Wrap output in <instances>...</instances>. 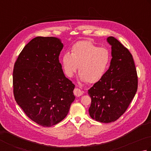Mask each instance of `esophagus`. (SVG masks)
<instances>
[{
    "mask_svg": "<svg viewBox=\"0 0 151 151\" xmlns=\"http://www.w3.org/2000/svg\"><path fill=\"white\" fill-rule=\"evenodd\" d=\"M73 92H74V94H75L76 96H77V97L81 96L83 95V92H82L79 88H75Z\"/></svg>",
    "mask_w": 151,
    "mask_h": 151,
    "instance_id": "obj_1",
    "label": "esophagus"
}]
</instances>
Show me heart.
I'll return each instance as SVG.
<instances>
[{"mask_svg": "<svg viewBox=\"0 0 151 151\" xmlns=\"http://www.w3.org/2000/svg\"><path fill=\"white\" fill-rule=\"evenodd\" d=\"M110 61V54L105 48L98 47L89 41L75 43L70 54L62 57V65L68 77L73 76L78 67L79 78L83 82L94 84L100 81L105 74Z\"/></svg>", "mask_w": 151, "mask_h": 151, "instance_id": "b5f03b06", "label": "heart"}]
</instances>
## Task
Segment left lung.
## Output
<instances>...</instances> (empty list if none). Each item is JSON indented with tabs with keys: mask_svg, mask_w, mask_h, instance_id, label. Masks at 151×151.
<instances>
[{
	"mask_svg": "<svg viewBox=\"0 0 151 151\" xmlns=\"http://www.w3.org/2000/svg\"><path fill=\"white\" fill-rule=\"evenodd\" d=\"M111 45L110 66L102 78L88 90L90 117L101 123L116 121L127 110L137 90L138 77L129 51L116 38H107Z\"/></svg>",
	"mask_w": 151,
	"mask_h": 151,
	"instance_id": "obj_1",
	"label": "left lung"
}]
</instances>
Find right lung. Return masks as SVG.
<instances>
[{
	"instance_id": "add662e5",
	"label": "right lung",
	"mask_w": 151,
	"mask_h": 151,
	"mask_svg": "<svg viewBox=\"0 0 151 151\" xmlns=\"http://www.w3.org/2000/svg\"><path fill=\"white\" fill-rule=\"evenodd\" d=\"M63 47L59 38L36 37L26 45L14 66L16 102L42 127L61 122L75 99V84L65 76L59 63Z\"/></svg>"
}]
</instances>
